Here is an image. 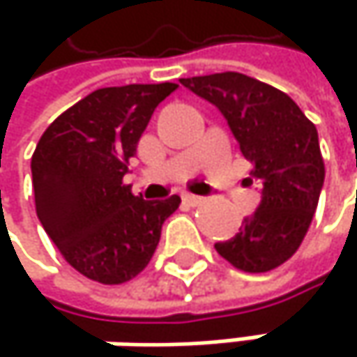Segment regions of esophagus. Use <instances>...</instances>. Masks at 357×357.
I'll use <instances>...</instances> for the list:
<instances>
[{"instance_id":"obj_1","label":"esophagus","mask_w":357,"mask_h":357,"mask_svg":"<svg viewBox=\"0 0 357 357\" xmlns=\"http://www.w3.org/2000/svg\"><path fill=\"white\" fill-rule=\"evenodd\" d=\"M181 198H183V202H188L190 206H198V204L204 202V198H202V196H196V194H183Z\"/></svg>"}]
</instances>
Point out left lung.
Instances as JSON below:
<instances>
[{
    "mask_svg": "<svg viewBox=\"0 0 357 357\" xmlns=\"http://www.w3.org/2000/svg\"><path fill=\"white\" fill-rule=\"evenodd\" d=\"M179 82L221 111L252 163L248 181L262 185L258 208L231 240L217 242L215 248L246 273L283 264L300 248L324 183L317 126L285 93L238 72Z\"/></svg>",
    "mask_w": 357,
    "mask_h": 357,
    "instance_id": "8db88e82",
    "label": "left lung"
}]
</instances>
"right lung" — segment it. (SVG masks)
<instances>
[{"label": "right lung", "mask_w": 357, "mask_h": 357, "mask_svg": "<svg viewBox=\"0 0 357 357\" xmlns=\"http://www.w3.org/2000/svg\"><path fill=\"white\" fill-rule=\"evenodd\" d=\"M178 84L99 89L63 111L31 161L38 221L84 277L119 285L153 258L179 196L142 200L123 185L153 111Z\"/></svg>", "instance_id": "add662e5"}]
</instances>
